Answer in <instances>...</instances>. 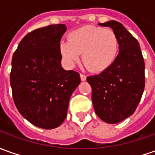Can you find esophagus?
<instances>
[{"mask_svg": "<svg viewBox=\"0 0 155 155\" xmlns=\"http://www.w3.org/2000/svg\"><path fill=\"white\" fill-rule=\"evenodd\" d=\"M80 78H81V80H82V81H85L86 78H87V76L84 75L83 73H81V74H80Z\"/></svg>", "mask_w": 155, "mask_h": 155, "instance_id": "1", "label": "esophagus"}]
</instances>
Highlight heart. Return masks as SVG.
Listing matches in <instances>:
<instances>
[{
	"label": "heart",
	"instance_id": "b5f03b06",
	"mask_svg": "<svg viewBox=\"0 0 155 155\" xmlns=\"http://www.w3.org/2000/svg\"><path fill=\"white\" fill-rule=\"evenodd\" d=\"M119 50L116 33L110 28L85 26L71 32L68 41L60 44V51L69 66L79 60L83 53L84 64L93 71L101 72L111 67Z\"/></svg>",
	"mask_w": 155,
	"mask_h": 155
}]
</instances>
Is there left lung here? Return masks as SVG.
<instances>
[{"instance_id":"obj_1","label":"left lung","mask_w":155,"mask_h":155,"mask_svg":"<svg viewBox=\"0 0 155 155\" xmlns=\"http://www.w3.org/2000/svg\"><path fill=\"white\" fill-rule=\"evenodd\" d=\"M100 26L110 27L119 42V54L107 70L87 78L97 116L116 124L132 116L140 102L145 86L144 61L139 43L121 23L111 20Z\"/></svg>"}]
</instances>
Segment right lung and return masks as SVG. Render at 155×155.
I'll use <instances>...</instances> for the list:
<instances>
[{"label": "right lung", "instance_id": "obj_1", "mask_svg": "<svg viewBox=\"0 0 155 155\" xmlns=\"http://www.w3.org/2000/svg\"><path fill=\"white\" fill-rule=\"evenodd\" d=\"M67 30L53 24L28 33L12 61L10 83L15 105L30 123L44 129L66 119L71 94L81 82L78 72L64 70L60 41Z\"/></svg>", "mask_w": 155, "mask_h": 155}]
</instances>
